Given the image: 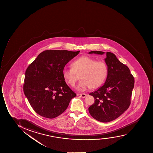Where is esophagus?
I'll return each mask as SVG.
<instances>
[{"label": "esophagus", "instance_id": "1", "mask_svg": "<svg viewBox=\"0 0 153 153\" xmlns=\"http://www.w3.org/2000/svg\"><path fill=\"white\" fill-rule=\"evenodd\" d=\"M86 94H80V96H81V97L82 98H85L86 97Z\"/></svg>", "mask_w": 153, "mask_h": 153}]
</instances>
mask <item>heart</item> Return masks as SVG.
I'll use <instances>...</instances> for the list:
<instances>
[{
  "label": "heart",
  "instance_id": "obj_1",
  "mask_svg": "<svg viewBox=\"0 0 153 153\" xmlns=\"http://www.w3.org/2000/svg\"><path fill=\"white\" fill-rule=\"evenodd\" d=\"M72 67L63 69L65 81L74 87L78 79L77 74H82L81 81L76 86L79 91L94 89L101 86L107 77L108 68L104 61H97L87 56H82L72 63Z\"/></svg>",
  "mask_w": 153,
  "mask_h": 153
}]
</instances>
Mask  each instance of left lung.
Returning a JSON list of instances; mask_svg holds the SVG:
<instances>
[{
  "instance_id": "1",
  "label": "left lung",
  "mask_w": 153,
  "mask_h": 153,
  "mask_svg": "<svg viewBox=\"0 0 153 153\" xmlns=\"http://www.w3.org/2000/svg\"><path fill=\"white\" fill-rule=\"evenodd\" d=\"M103 54L104 52L92 51L89 54ZM105 63L108 74L105 83L98 90L89 94L94 103L89 107L90 115L102 122L115 120L128 108L134 87V77L128 67L111 52H106Z\"/></svg>"
}]
</instances>
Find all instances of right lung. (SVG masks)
<instances>
[{"mask_svg": "<svg viewBox=\"0 0 153 153\" xmlns=\"http://www.w3.org/2000/svg\"><path fill=\"white\" fill-rule=\"evenodd\" d=\"M79 51L45 50L26 69L24 92L34 111L53 119L64 112L76 94L63 78L65 65Z\"/></svg>", "mask_w": 153, "mask_h": 153, "instance_id": "add662e5", "label": "right lung"}]
</instances>
